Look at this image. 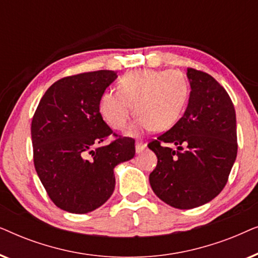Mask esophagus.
I'll list each match as a JSON object with an SVG mask.
<instances>
[{
	"mask_svg": "<svg viewBox=\"0 0 258 258\" xmlns=\"http://www.w3.org/2000/svg\"><path fill=\"white\" fill-rule=\"evenodd\" d=\"M135 148H136V153L140 154V153H142V150L146 148V144H144L143 142H140V141H137L135 144Z\"/></svg>",
	"mask_w": 258,
	"mask_h": 258,
	"instance_id": "esophagus-1",
	"label": "esophagus"
}]
</instances>
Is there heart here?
<instances>
[{
  "instance_id": "1",
  "label": "heart",
  "mask_w": 258,
  "mask_h": 258,
  "mask_svg": "<svg viewBox=\"0 0 258 258\" xmlns=\"http://www.w3.org/2000/svg\"><path fill=\"white\" fill-rule=\"evenodd\" d=\"M189 95V83L177 70L137 69L119 80L118 90L102 95L100 112L109 126L123 130L128 125L135 104L139 117L130 128L136 135L144 129L164 132L181 117Z\"/></svg>"
}]
</instances>
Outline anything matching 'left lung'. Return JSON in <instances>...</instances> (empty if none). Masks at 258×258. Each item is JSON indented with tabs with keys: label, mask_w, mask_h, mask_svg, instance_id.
Listing matches in <instances>:
<instances>
[{
	"label": "left lung",
	"mask_w": 258,
	"mask_h": 258,
	"mask_svg": "<svg viewBox=\"0 0 258 258\" xmlns=\"http://www.w3.org/2000/svg\"><path fill=\"white\" fill-rule=\"evenodd\" d=\"M186 76L191 91L184 115L148 144L157 156L149 175L151 189L177 209H192L215 199L227 184L237 156L230 96L209 74L188 68Z\"/></svg>",
	"instance_id": "left-lung-1"
}]
</instances>
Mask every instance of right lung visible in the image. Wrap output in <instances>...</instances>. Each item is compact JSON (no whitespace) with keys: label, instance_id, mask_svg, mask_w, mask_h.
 <instances>
[{"label":"right lung","instance_id":"1","mask_svg":"<svg viewBox=\"0 0 258 258\" xmlns=\"http://www.w3.org/2000/svg\"><path fill=\"white\" fill-rule=\"evenodd\" d=\"M116 77L112 70L67 76L45 91L31 121L34 165L59 209L90 213L115 189L114 168L135 156V140L117 137L103 121L100 101Z\"/></svg>","mask_w":258,"mask_h":258}]
</instances>
